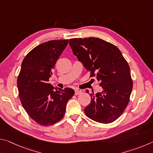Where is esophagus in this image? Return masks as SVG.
Segmentation results:
<instances>
[{"label": "esophagus", "mask_w": 153, "mask_h": 153, "mask_svg": "<svg viewBox=\"0 0 153 153\" xmlns=\"http://www.w3.org/2000/svg\"><path fill=\"white\" fill-rule=\"evenodd\" d=\"M82 93V90H75V94L76 95H79V94H81Z\"/></svg>", "instance_id": "34e87169"}]
</instances>
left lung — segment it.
Segmentation results:
<instances>
[{
	"instance_id": "8db88e82",
	"label": "left lung",
	"mask_w": 153,
	"mask_h": 153,
	"mask_svg": "<svg viewBox=\"0 0 153 153\" xmlns=\"http://www.w3.org/2000/svg\"><path fill=\"white\" fill-rule=\"evenodd\" d=\"M69 44L90 77H97L102 88V92L90 94L91 102L84 108L86 116L98 123L113 122L125 111L132 90L128 62L117 46L100 38H72Z\"/></svg>"
}]
</instances>
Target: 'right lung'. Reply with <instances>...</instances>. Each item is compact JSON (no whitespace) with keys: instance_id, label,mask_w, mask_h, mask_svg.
Instances as JSON below:
<instances>
[{"instance_id":"obj_1","label":"right lung","mask_w":153,"mask_h":153,"mask_svg":"<svg viewBox=\"0 0 153 153\" xmlns=\"http://www.w3.org/2000/svg\"><path fill=\"white\" fill-rule=\"evenodd\" d=\"M68 40H51L33 48L22 61L17 77L19 97L28 115L38 124L48 126L63 117L66 105L74 95L69 88H55L48 83L56 61Z\"/></svg>"}]
</instances>
